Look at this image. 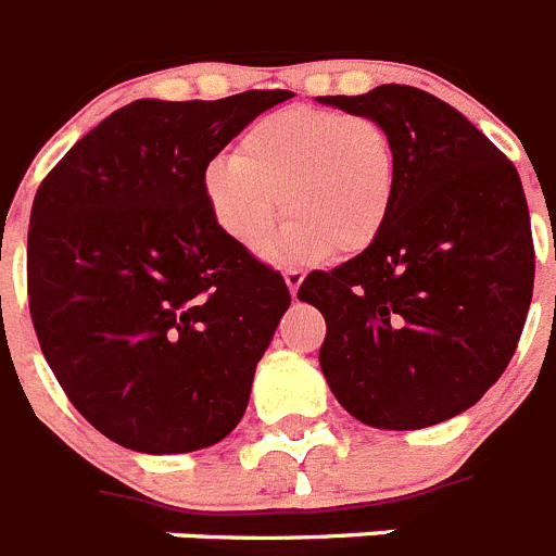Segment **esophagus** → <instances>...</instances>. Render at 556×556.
Wrapping results in <instances>:
<instances>
[{
  "label": "esophagus",
  "instance_id": "esophagus-1",
  "mask_svg": "<svg viewBox=\"0 0 556 556\" xmlns=\"http://www.w3.org/2000/svg\"><path fill=\"white\" fill-rule=\"evenodd\" d=\"M283 281H287L289 292H292V298L298 295V289H301V283H304V273L301 269H283Z\"/></svg>",
  "mask_w": 556,
  "mask_h": 556
}]
</instances>
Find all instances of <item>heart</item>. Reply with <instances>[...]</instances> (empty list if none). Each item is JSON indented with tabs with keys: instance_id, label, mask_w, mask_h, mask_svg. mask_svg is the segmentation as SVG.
<instances>
[{
	"instance_id": "heart-1",
	"label": "heart",
	"mask_w": 556,
	"mask_h": 556,
	"mask_svg": "<svg viewBox=\"0 0 556 556\" xmlns=\"http://www.w3.org/2000/svg\"><path fill=\"white\" fill-rule=\"evenodd\" d=\"M394 192L397 155L387 127L364 113L306 104L255 118L238 153H218L204 169L206 206L244 250L267 247L283 204L292 222L275 252L295 261L369 250Z\"/></svg>"
}]
</instances>
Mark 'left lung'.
<instances>
[{
	"label": "left lung",
	"instance_id": "8db88e82",
	"mask_svg": "<svg viewBox=\"0 0 556 556\" xmlns=\"http://www.w3.org/2000/svg\"><path fill=\"white\" fill-rule=\"evenodd\" d=\"M318 102L378 118L397 155L375 244L298 289L327 320L324 378L366 426L443 424L497 383L529 315L534 244L520 176L469 118L417 87Z\"/></svg>",
	"mask_w": 556,
	"mask_h": 556
}]
</instances>
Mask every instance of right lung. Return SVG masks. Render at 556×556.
I'll return each instance as SVG.
<instances>
[{
	"mask_svg": "<svg viewBox=\"0 0 556 556\" xmlns=\"http://www.w3.org/2000/svg\"><path fill=\"white\" fill-rule=\"evenodd\" d=\"M289 96L139 99L76 141L36 190L27 298L41 355L118 446L195 452L244 417L289 289L215 224L204 169Z\"/></svg>",
	"mask_w": 556,
	"mask_h": 556,
	"instance_id": "right-lung-1",
	"label": "right lung"
}]
</instances>
